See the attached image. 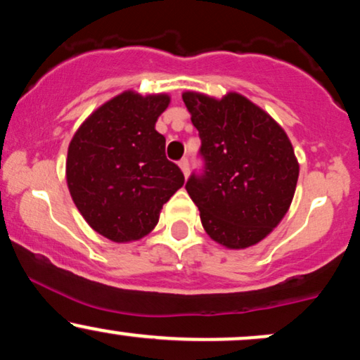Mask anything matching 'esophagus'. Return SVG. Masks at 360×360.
<instances>
[{
	"label": "esophagus",
	"instance_id": "1",
	"mask_svg": "<svg viewBox=\"0 0 360 360\" xmlns=\"http://www.w3.org/2000/svg\"><path fill=\"white\" fill-rule=\"evenodd\" d=\"M179 167H181V171H183L184 177H188V174H189V162H188V159H181L179 160Z\"/></svg>",
	"mask_w": 360,
	"mask_h": 360
}]
</instances>
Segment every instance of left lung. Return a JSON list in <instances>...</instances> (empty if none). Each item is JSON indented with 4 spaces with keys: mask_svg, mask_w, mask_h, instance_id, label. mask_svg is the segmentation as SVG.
Wrapping results in <instances>:
<instances>
[{
    "mask_svg": "<svg viewBox=\"0 0 360 360\" xmlns=\"http://www.w3.org/2000/svg\"><path fill=\"white\" fill-rule=\"evenodd\" d=\"M183 101L200 131L203 174L186 183L205 232L226 249L266 238L291 206L300 176L283 127L238 93L221 100L186 91Z\"/></svg>",
    "mask_w": 360,
    "mask_h": 360,
    "instance_id": "obj_1",
    "label": "left lung"
}]
</instances>
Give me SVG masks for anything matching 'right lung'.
I'll return each instance as SVG.
<instances>
[{
  "instance_id": "1",
  "label": "right lung",
  "mask_w": 360,
  "mask_h": 360,
  "mask_svg": "<svg viewBox=\"0 0 360 360\" xmlns=\"http://www.w3.org/2000/svg\"><path fill=\"white\" fill-rule=\"evenodd\" d=\"M169 103V94L125 91L94 110L69 143L65 177L74 205L111 242L150 233L162 205L183 188V172L167 160L166 139L155 130Z\"/></svg>"
}]
</instances>
